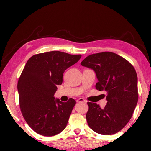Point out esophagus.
I'll use <instances>...</instances> for the list:
<instances>
[{
  "label": "esophagus",
  "mask_w": 151,
  "mask_h": 151,
  "mask_svg": "<svg viewBox=\"0 0 151 151\" xmlns=\"http://www.w3.org/2000/svg\"><path fill=\"white\" fill-rule=\"evenodd\" d=\"M76 102H85V100H84L83 98H80L79 99H78V100H76Z\"/></svg>",
  "instance_id": "esophagus-1"
}]
</instances>
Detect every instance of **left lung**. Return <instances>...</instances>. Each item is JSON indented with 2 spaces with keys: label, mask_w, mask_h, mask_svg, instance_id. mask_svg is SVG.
Instances as JSON below:
<instances>
[{
  "label": "left lung",
  "mask_w": 151,
  "mask_h": 151,
  "mask_svg": "<svg viewBox=\"0 0 151 151\" xmlns=\"http://www.w3.org/2000/svg\"><path fill=\"white\" fill-rule=\"evenodd\" d=\"M80 64L96 72V89L107 93L104 109L96 103L87 102L88 125L101 135L117 133L131 119L138 101L137 76L133 66L109 51L89 55Z\"/></svg>",
  "instance_id": "left-lung-1"
}]
</instances>
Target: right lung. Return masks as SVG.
<instances>
[{"label":"right lung","mask_w":151,"mask_h":151,"mask_svg":"<svg viewBox=\"0 0 151 151\" xmlns=\"http://www.w3.org/2000/svg\"><path fill=\"white\" fill-rule=\"evenodd\" d=\"M81 55L58 51L34 55L27 62L18 82L19 104L28 125L41 135L53 136L61 133L76 104L73 98L67 102L55 99L57 85L63 76Z\"/></svg>","instance_id":"1"}]
</instances>
